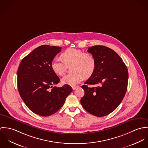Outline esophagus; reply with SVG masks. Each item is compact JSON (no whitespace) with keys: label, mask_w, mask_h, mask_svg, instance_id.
I'll return each mask as SVG.
<instances>
[{"label":"esophagus","mask_w":148,"mask_h":148,"mask_svg":"<svg viewBox=\"0 0 148 148\" xmlns=\"http://www.w3.org/2000/svg\"><path fill=\"white\" fill-rule=\"evenodd\" d=\"M78 87H79L78 86H72V89H73V90H75V89H76Z\"/></svg>","instance_id":"obj_1"}]
</instances>
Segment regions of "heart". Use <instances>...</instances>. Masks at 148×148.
Segmentation results:
<instances>
[{"label": "heart", "mask_w": 148, "mask_h": 148, "mask_svg": "<svg viewBox=\"0 0 148 148\" xmlns=\"http://www.w3.org/2000/svg\"><path fill=\"white\" fill-rule=\"evenodd\" d=\"M63 61L56 57L51 62V67L55 73L63 76L65 73L67 66L73 64L72 73L64 76L62 79L63 84L75 85L81 82L85 77H90L94 73L96 62L94 56L89 53L75 48H69L61 55Z\"/></svg>", "instance_id": "1"}]
</instances>
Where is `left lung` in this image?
<instances>
[{
	"label": "left lung",
	"mask_w": 148,
	"mask_h": 148,
	"mask_svg": "<svg viewBox=\"0 0 148 148\" xmlns=\"http://www.w3.org/2000/svg\"><path fill=\"white\" fill-rule=\"evenodd\" d=\"M95 58L96 69L82 86L85 94L81 104L89 113L103 117L114 111L126 93L128 71L122 59L113 49L94 45L87 51ZM88 84H97L90 88Z\"/></svg>",
	"instance_id": "left-lung-1"
}]
</instances>
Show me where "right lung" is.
I'll use <instances>...</instances> for the list:
<instances>
[{
	"mask_svg": "<svg viewBox=\"0 0 148 148\" xmlns=\"http://www.w3.org/2000/svg\"><path fill=\"white\" fill-rule=\"evenodd\" d=\"M61 49L60 47L41 45L22 59L18 70V88L22 100L32 112L41 116L58 112L72 91L69 85L53 86L60 79L51 63Z\"/></svg>",
	"mask_w": 148,
	"mask_h": 148,
	"instance_id": "right-lung-1",
	"label": "right lung"
}]
</instances>
